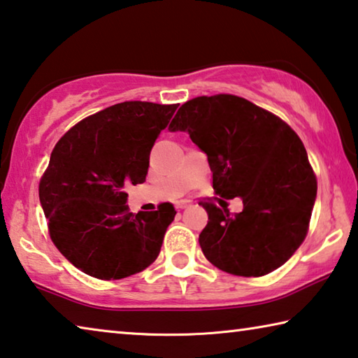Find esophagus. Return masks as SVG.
Here are the masks:
<instances>
[{
  "mask_svg": "<svg viewBox=\"0 0 358 358\" xmlns=\"http://www.w3.org/2000/svg\"><path fill=\"white\" fill-rule=\"evenodd\" d=\"M187 207H189V202H187V201H180V202L175 203V208H177V210H183V208H187Z\"/></svg>",
  "mask_w": 358,
  "mask_h": 358,
  "instance_id": "34e87169",
  "label": "esophagus"
}]
</instances>
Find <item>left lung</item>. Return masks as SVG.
<instances>
[{"label":"left lung","mask_w":358,"mask_h":358,"mask_svg":"<svg viewBox=\"0 0 358 358\" xmlns=\"http://www.w3.org/2000/svg\"><path fill=\"white\" fill-rule=\"evenodd\" d=\"M169 131L187 132L207 155L213 187L240 197L243 210L203 203V256L237 276H264L286 264L305 240L317 183L299 136L276 115L232 94L185 102Z\"/></svg>","instance_id":"obj_1"}]
</instances>
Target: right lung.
Masks as SVG:
<instances>
[{
  "mask_svg": "<svg viewBox=\"0 0 358 358\" xmlns=\"http://www.w3.org/2000/svg\"><path fill=\"white\" fill-rule=\"evenodd\" d=\"M178 104L129 101L82 120L59 138L39 185L50 238L93 278L121 280L153 264L172 203L131 213L128 185L145 181L150 151Z\"/></svg>",
  "mask_w": 358,
  "mask_h": 358,
  "instance_id": "obj_1",
  "label": "right lung"
}]
</instances>
